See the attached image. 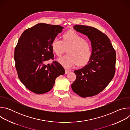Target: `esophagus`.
I'll return each mask as SVG.
<instances>
[{"mask_svg":"<svg viewBox=\"0 0 130 130\" xmlns=\"http://www.w3.org/2000/svg\"><path fill=\"white\" fill-rule=\"evenodd\" d=\"M69 72V71L67 69H65V74H67Z\"/></svg>","mask_w":130,"mask_h":130,"instance_id":"1","label":"esophagus"}]
</instances>
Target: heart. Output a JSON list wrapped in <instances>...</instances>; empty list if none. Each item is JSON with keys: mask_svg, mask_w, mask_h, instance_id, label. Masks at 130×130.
Segmentation results:
<instances>
[{"mask_svg": "<svg viewBox=\"0 0 130 130\" xmlns=\"http://www.w3.org/2000/svg\"><path fill=\"white\" fill-rule=\"evenodd\" d=\"M53 52L58 57L61 56L65 48H68V54L58 59V61L64 67L70 68L77 64L85 65L89 61L92 49L90 43L83 37L73 30H69L63 35L62 41L57 37L51 43Z\"/></svg>", "mask_w": 130, "mask_h": 130, "instance_id": "heart-1", "label": "heart"}]
</instances>
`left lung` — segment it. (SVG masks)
Here are the masks:
<instances>
[{
	"instance_id": "8db88e82",
	"label": "left lung",
	"mask_w": 130,
	"mask_h": 130,
	"mask_svg": "<svg viewBox=\"0 0 130 130\" xmlns=\"http://www.w3.org/2000/svg\"><path fill=\"white\" fill-rule=\"evenodd\" d=\"M73 29L87 36L92 53L88 64L74 71L77 78L71 88L81 97L94 96L102 91L114 78L116 52L107 36L98 29L84 25H75Z\"/></svg>"
}]
</instances>
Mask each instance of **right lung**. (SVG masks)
<instances>
[{
  "instance_id": "add662e5",
  "label": "right lung",
  "mask_w": 130,
  "mask_h": 130,
  "mask_svg": "<svg viewBox=\"0 0 130 130\" xmlns=\"http://www.w3.org/2000/svg\"><path fill=\"white\" fill-rule=\"evenodd\" d=\"M63 29L59 25L38 24L22 33L15 48L14 57L18 78L35 94L50 91L56 78L65 73L59 62L46 63L53 60L51 43Z\"/></svg>"
}]
</instances>
